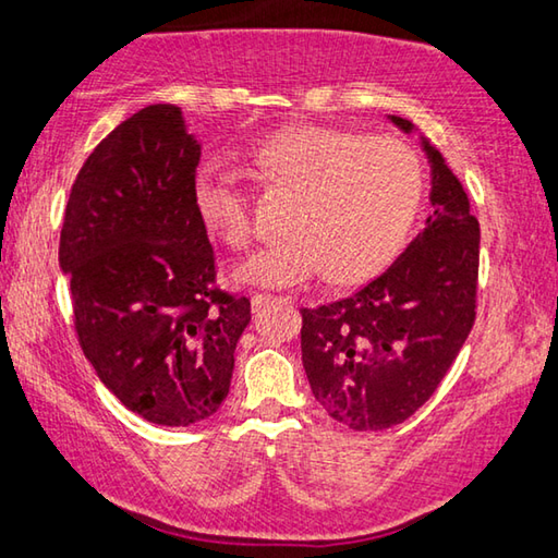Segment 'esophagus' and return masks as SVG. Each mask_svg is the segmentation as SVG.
Wrapping results in <instances>:
<instances>
[{"label":"esophagus","instance_id":"obj_1","mask_svg":"<svg viewBox=\"0 0 558 558\" xmlns=\"http://www.w3.org/2000/svg\"><path fill=\"white\" fill-rule=\"evenodd\" d=\"M274 301H284V304H291V299L289 296H271V294H252V306L254 308H262V306H267V304H274Z\"/></svg>","mask_w":558,"mask_h":558}]
</instances>
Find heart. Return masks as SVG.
Wrapping results in <instances>:
<instances>
[{
	"label": "heart",
	"mask_w": 558,
	"mask_h": 558,
	"mask_svg": "<svg viewBox=\"0 0 558 558\" xmlns=\"http://www.w3.org/2000/svg\"><path fill=\"white\" fill-rule=\"evenodd\" d=\"M257 178L296 195L289 240L246 259L236 277L259 287H299L331 271L353 284L376 277L396 257L423 197V168L408 143L328 125H294L236 148ZM193 203L199 222L230 250L252 242V205L217 162L197 170Z\"/></svg>",
	"instance_id": "1"
}]
</instances>
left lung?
<instances>
[{
	"mask_svg": "<svg viewBox=\"0 0 558 558\" xmlns=\"http://www.w3.org/2000/svg\"><path fill=\"white\" fill-rule=\"evenodd\" d=\"M403 133L415 125L388 116ZM430 162L425 230L353 296L301 308V361L314 398L351 430H386L430 400L468 341L477 306L480 222L442 153Z\"/></svg>",
	"mask_w": 558,
	"mask_h": 558,
	"instance_id": "obj_1",
	"label": "left lung"
}]
</instances>
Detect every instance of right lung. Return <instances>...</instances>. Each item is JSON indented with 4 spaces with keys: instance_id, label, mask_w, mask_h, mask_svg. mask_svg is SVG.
I'll return each instance as SVG.
<instances>
[{
    "instance_id": "add662e5",
    "label": "right lung",
    "mask_w": 558,
    "mask_h": 558,
    "mask_svg": "<svg viewBox=\"0 0 558 558\" xmlns=\"http://www.w3.org/2000/svg\"><path fill=\"white\" fill-rule=\"evenodd\" d=\"M199 150L178 106L125 118L78 170L59 244L96 376L131 413L168 427L225 403L252 318L250 299L217 289L193 203Z\"/></svg>"
}]
</instances>
